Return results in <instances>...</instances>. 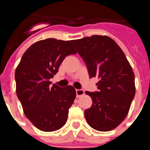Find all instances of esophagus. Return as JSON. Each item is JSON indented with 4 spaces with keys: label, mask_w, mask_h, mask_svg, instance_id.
<instances>
[{
    "label": "esophagus",
    "mask_w": 150,
    "mask_h": 150,
    "mask_svg": "<svg viewBox=\"0 0 150 150\" xmlns=\"http://www.w3.org/2000/svg\"><path fill=\"white\" fill-rule=\"evenodd\" d=\"M76 97L79 98V97L82 96L85 94V91L83 89H76Z\"/></svg>",
    "instance_id": "34e87169"
}]
</instances>
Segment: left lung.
Segmentation results:
<instances>
[{
	"mask_svg": "<svg viewBox=\"0 0 150 150\" xmlns=\"http://www.w3.org/2000/svg\"><path fill=\"white\" fill-rule=\"evenodd\" d=\"M71 43L88 68L90 78L98 77V91H86L92 105L85 110L94 129L109 132L122 122L135 95L134 74L117 43L107 36L92 35Z\"/></svg>",
	"mask_w": 150,
	"mask_h": 150,
	"instance_id": "8db88e82",
	"label": "left lung"
}]
</instances>
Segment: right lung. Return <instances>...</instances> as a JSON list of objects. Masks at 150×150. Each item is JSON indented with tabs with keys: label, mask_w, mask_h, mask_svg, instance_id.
<instances>
[{
	"label": "right lung",
	"mask_w": 150,
	"mask_h": 150,
	"mask_svg": "<svg viewBox=\"0 0 150 150\" xmlns=\"http://www.w3.org/2000/svg\"><path fill=\"white\" fill-rule=\"evenodd\" d=\"M72 40L54 38L32 44L23 54L15 72L16 95L24 113L37 128L54 132L64 125L76 98L72 86H50L65 57L76 54Z\"/></svg>",
	"instance_id": "add662e5"
}]
</instances>
